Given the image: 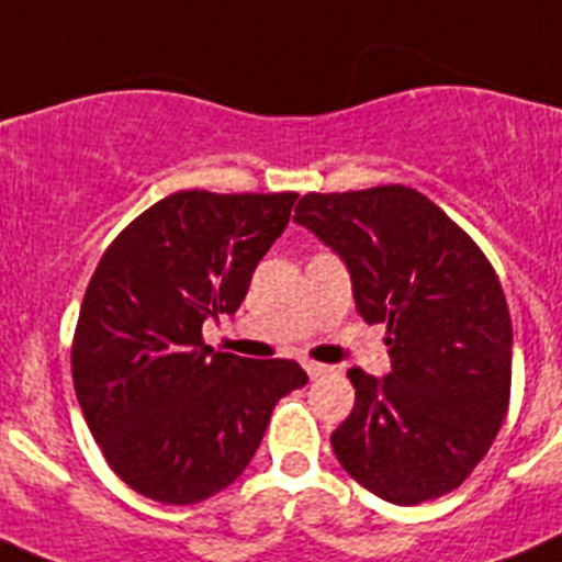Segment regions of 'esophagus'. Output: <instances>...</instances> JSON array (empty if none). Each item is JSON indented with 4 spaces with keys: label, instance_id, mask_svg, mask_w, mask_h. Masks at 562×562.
Listing matches in <instances>:
<instances>
[{
    "label": "esophagus",
    "instance_id": "esophagus-1",
    "mask_svg": "<svg viewBox=\"0 0 562 562\" xmlns=\"http://www.w3.org/2000/svg\"><path fill=\"white\" fill-rule=\"evenodd\" d=\"M305 369L311 378H322V375H330L333 372V367H327V363H316V361H305Z\"/></svg>",
    "mask_w": 562,
    "mask_h": 562
}]
</instances>
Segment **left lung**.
<instances>
[{
    "label": "left lung",
    "mask_w": 562,
    "mask_h": 562,
    "mask_svg": "<svg viewBox=\"0 0 562 562\" xmlns=\"http://www.w3.org/2000/svg\"><path fill=\"white\" fill-rule=\"evenodd\" d=\"M293 221L347 262L363 322L386 325L392 372H347L356 406L330 434L333 453L383 502L412 507L451 493L509 408L513 322L493 262L403 184L307 193Z\"/></svg>",
    "instance_id": "left-lung-1"
}]
</instances>
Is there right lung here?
Instances as JSON below:
<instances>
[{
    "label": "right lung",
    "mask_w": 562,
    "mask_h": 562,
    "mask_svg": "<svg viewBox=\"0 0 562 562\" xmlns=\"http://www.w3.org/2000/svg\"><path fill=\"white\" fill-rule=\"evenodd\" d=\"M300 193L179 190L100 257L72 338V381L109 468L145 498L199 504L255 457L296 361L212 352L210 316L246 300Z\"/></svg>",
    "instance_id": "right-lung-1"
}]
</instances>
